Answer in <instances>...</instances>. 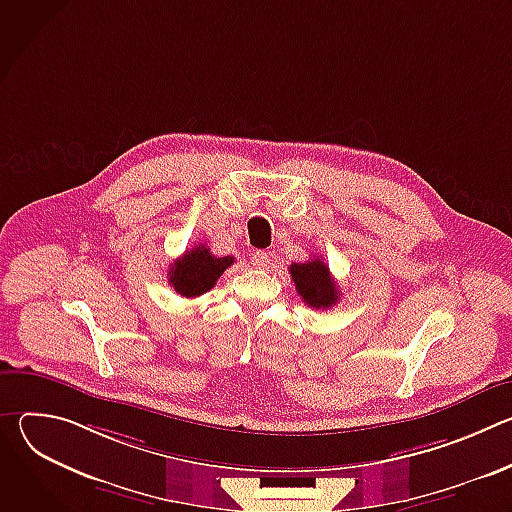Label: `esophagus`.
Instances as JSON below:
<instances>
[{"instance_id": "obj_1", "label": "esophagus", "mask_w": 512, "mask_h": 512, "mask_svg": "<svg viewBox=\"0 0 512 512\" xmlns=\"http://www.w3.org/2000/svg\"><path fill=\"white\" fill-rule=\"evenodd\" d=\"M251 263L255 267H265L269 263V253L267 251H255L253 257H251Z\"/></svg>"}]
</instances>
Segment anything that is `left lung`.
Instances as JSON below:
<instances>
[{
    "mask_svg": "<svg viewBox=\"0 0 512 512\" xmlns=\"http://www.w3.org/2000/svg\"><path fill=\"white\" fill-rule=\"evenodd\" d=\"M289 273L296 283L298 294L310 308L326 310L338 304L340 291L330 275L328 265L320 257H314L306 263H291Z\"/></svg>",
    "mask_w": 512,
    "mask_h": 512,
    "instance_id": "obj_1",
    "label": "left lung"
}]
</instances>
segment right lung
Segmentation results:
<instances>
[{
  "instance_id": "add662e5",
  "label": "right lung",
  "mask_w": 512,
  "mask_h": 512,
  "mask_svg": "<svg viewBox=\"0 0 512 512\" xmlns=\"http://www.w3.org/2000/svg\"><path fill=\"white\" fill-rule=\"evenodd\" d=\"M235 257H214L206 245H196L170 265V285L182 298H198L210 291Z\"/></svg>"
}]
</instances>
